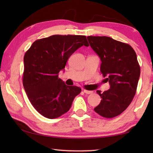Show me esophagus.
Returning a JSON list of instances; mask_svg holds the SVG:
<instances>
[{"mask_svg": "<svg viewBox=\"0 0 153 153\" xmlns=\"http://www.w3.org/2000/svg\"><path fill=\"white\" fill-rule=\"evenodd\" d=\"M84 92L86 93L87 94H92L93 92L92 91H89V90H84Z\"/></svg>", "mask_w": 153, "mask_h": 153, "instance_id": "esophagus-1", "label": "esophagus"}]
</instances>
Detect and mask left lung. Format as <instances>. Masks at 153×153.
Listing matches in <instances>:
<instances>
[{"label":"left lung","mask_w":153,"mask_h":153,"mask_svg":"<svg viewBox=\"0 0 153 153\" xmlns=\"http://www.w3.org/2000/svg\"><path fill=\"white\" fill-rule=\"evenodd\" d=\"M90 45L101 60L100 71L108 82L110 89L97 92L102 98L94 108L105 118H113L123 113L136 94L140 67L136 52L128 44L108 36L87 37Z\"/></svg>","instance_id":"left-lung-1"}]
</instances>
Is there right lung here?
Wrapping results in <instances>:
<instances>
[{"mask_svg":"<svg viewBox=\"0 0 153 153\" xmlns=\"http://www.w3.org/2000/svg\"><path fill=\"white\" fill-rule=\"evenodd\" d=\"M83 45L89 46L85 36L53 35L36 40L25 53L23 85L31 104L44 117L55 119L67 113L81 92L79 87L67 86L59 73Z\"/></svg>","mask_w":153,"mask_h":153,"instance_id":"1","label":"right lung"}]
</instances>
